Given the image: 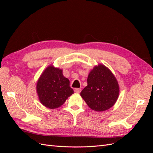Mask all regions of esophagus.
I'll return each instance as SVG.
<instances>
[{"label": "esophagus", "mask_w": 153, "mask_h": 153, "mask_svg": "<svg viewBox=\"0 0 153 153\" xmlns=\"http://www.w3.org/2000/svg\"><path fill=\"white\" fill-rule=\"evenodd\" d=\"M74 91H75V92H76V93H80L81 92V89H79V88H76V89H74Z\"/></svg>", "instance_id": "1"}]
</instances>
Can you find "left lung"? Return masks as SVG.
Listing matches in <instances>:
<instances>
[{
	"mask_svg": "<svg viewBox=\"0 0 153 153\" xmlns=\"http://www.w3.org/2000/svg\"><path fill=\"white\" fill-rule=\"evenodd\" d=\"M119 85L112 72L103 64L95 66L87 77V85L80 92L89 107L103 112L113 106L118 99Z\"/></svg>",
	"mask_w": 153,
	"mask_h": 153,
	"instance_id": "8db88e82",
	"label": "left lung"
}]
</instances>
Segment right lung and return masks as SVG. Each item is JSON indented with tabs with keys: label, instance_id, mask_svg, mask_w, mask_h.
Wrapping results in <instances>:
<instances>
[{
	"label": "right lung",
	"instance_id": "right-lung-1",
	"mask_svg": "<svg viewBox=\"0 0 153 153\" xmlns=\"http://www.w3.org/2000/svg\"><path fill=\"white\" fill-rule=\"evenodd\" d=\"M36 92L40 103L45 107L55 109L61 106L74 91L62 69L50 65L37 81Z\"/></svg>",
	"mask_w": 153,
	"mask_h": 153
}]
</instances>
